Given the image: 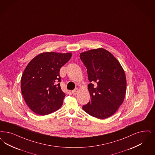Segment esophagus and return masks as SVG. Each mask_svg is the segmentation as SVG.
<instances>
[{"mask_svg":"<svg viewBox=\"0 0 155 155\" xmlns=\"http://www.w3.org/2000/svg\"><path fill=\"white\" fill-rule=\"evenodd\" d=\"M78 92H79L78 89H75L74 91H72V93H73V94H74V95L77 94V93H78Z\"/></svg>","mask_w":155,"mask_h":155,"instance_id":"1","label":"esophagus"}]
</instances>
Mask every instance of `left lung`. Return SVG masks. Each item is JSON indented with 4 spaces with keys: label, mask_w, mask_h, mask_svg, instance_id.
Wrapping results in <instances>:
<instances>
[{
    "label": "left lung",
    "mask_w": 155,
    "mask_h": 155,
    "mask_svg": "<svg viewBox=\"0 0 155 155\" xmlns=\"http://www.w3.org/2000/svg\"><path fill=\"white\" fill-rule=\"evenodd\" d=\"M87 68L91 82L88 91L91 100L82 107L93 117L105 119L114 114L124 100L127 91L126 76L116 58L103 48L92 49L80 53Z\"/></svg>",
    "instance_id": "8db88e82"
}]
</instances>
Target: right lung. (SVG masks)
Instances as JSON below:
<instances>
[{
  "instance_id": "right-lung-1",
  "label": "right lung",
  "mask_w": 155,
  "mask_h": 155,
  "mask_svg": "<svg viewBox=\"0 0 155 155\" xmlns=\"http://www.w3.org/2000/svg\"><path fill=\"white\" fill-rule=\"evenodd\" d=\"M71 53L45 52L31 60L21 77V91L27 106L39 115H46L62 105L65 93L60 86L59 70Z\"/></svg>"
}]
</instances>
